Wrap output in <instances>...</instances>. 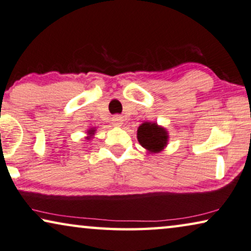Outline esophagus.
I'll return each mask as SVG.
<instances>
[{"label": "esophagus", "instance_id": "34e87169", "mask_svg": "<svg viewBox=\"0 0 251 251\" xmlns=\"http://www.w3.org/2000/svg\"><path fill=\"white\" fill-rule=\"evenodd\" d=\"M111 121H112V125H114L115 127H121L123 125V117L119 115L114 116Z\"/></svg>", "mask_w": 251, "mask_h": 251}]
</instances>
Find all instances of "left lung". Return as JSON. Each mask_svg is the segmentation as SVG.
<instances>
[{
  "instance_id": "8db88e82",
  "label": "left lung",
  "mask_w": 251,
  "mask_h": 251,
  "mask_svg": "<svg viewBox=\"0 0 251 251\" xmlns=\"http://www.w3.org/2000/svg\"><path fill=\"white\" fill-rule=\"evenodd\" d=\"M137 141L148 153H159L168 144V130L157 123L146 122L137 128Z\"/></svg>"
}]
</instances>
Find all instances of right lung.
Instances as JSON below:
<instances>
[{
    "mask_svg": "<svg viewBox=\"0 0 251 251\" xmlns=\"http://www.w3.org/2000/svg\"><path fill=\"white\" fill-rule=\"evenodd\" d=\"M95 130H97V129H95V127H93V128H90L89 130H87V136H86L87 140H91L92 137H93Z\"/></svg>",
    "mask_w": 251,
    "mask_h": 251,
    "instance_id": "right-lung-1",
    "label": "right lung"
}]
</instances>
